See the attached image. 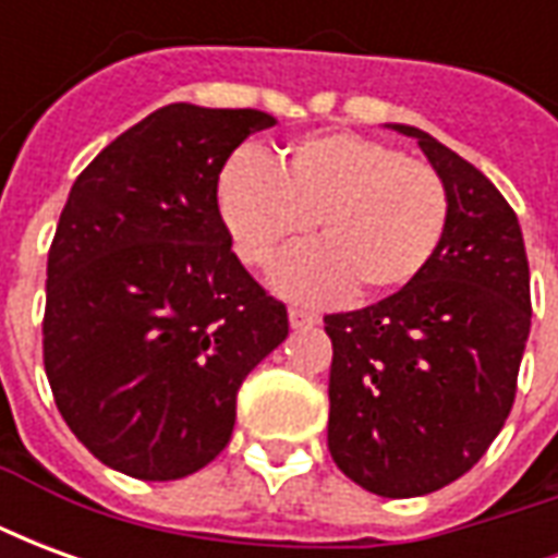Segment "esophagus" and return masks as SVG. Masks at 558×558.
I'll list each match as a JSON object with an SVG mask.
<instances>
[{
  "mask_svg": "<svg viewBox=\"0 0 558 558\" xmlns=\"http://www.w3.org/2000/svg\"><path fill=\"white\" fill-rule=\"evenodd\" d=\"M316 323H319V316L311 314V311H304V307H290L292 328H307V326H316Z\"/></svg>",
  "mask_w": 558,
  "mask_h": 558,
  "instance_id": "1",
  "label": "esophagus"
}]
</instances>
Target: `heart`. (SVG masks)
Wrapping results in <instances>:
<instances>
[{"instance_id": "1", "label": "heart", "mask_w": 558, "mask_h": 558, "mask_svg": "<svg viewBox=\"0 0 558 558\" xmlns=\"http://www.w3.org/2000/svg\"><path fill=\"white\" fill-rule=\"evenodd\" d=\"M218 203L235 254L254 268H266L314 223L319 242L275 271V287L304 302L338 299L352 287L364 295L403 290L430 266L451 208L433 163L352 131L295 140L278 167L239 148L220 170Z\"/></svg>"}]
</instances>
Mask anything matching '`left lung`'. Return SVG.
<instances>
[{
    "instance_id": "left-lung-1",
    "label": "left lung",
    "mask_w": 558,
    "mask_h": 558,
    "mask_svg": "<svg viewBox=\"0 0 558 558\" xmlns=\"http://www.w3.org/2000/svg\"><path fill=\"white\" fill-rule=\"evenodd\" d=\"M448 187L430 266L362 311L326 316L328 451L364 490L424 496L478 463L514 407L532 326L529 259L514 208L457 151L418 128Z\"/></svg>"
}]
</instances>
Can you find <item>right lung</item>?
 I'll list each match as a JSON object with an SVG mask.
<instances>
[{
  "label": "right lung",
  "instance_id": "add662e5",
  "mask_svg": "<svg viewBox=\"0 0 558 558\" xmlns=\"http://www.w3.org/2000/svg\"><path fill=\"white\" fill-rule=\"evenodd\" d=\"M259 110L160 107L80 172L47 256L44 371L107 466L175 481L211 463L244 376L290 335L220 218L218 179Z\"/></svg>",
  "mask_w": 558,
  "mask_h": 558
}]
</instances>
